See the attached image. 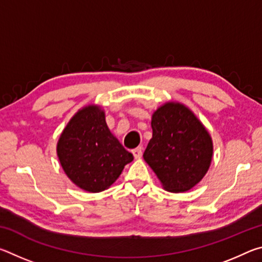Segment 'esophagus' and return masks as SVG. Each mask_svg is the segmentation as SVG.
Listing matches in <instances>:
<instances>
[{
  "instance_id": "esophagus-1",
  "label": "esophagus",
  "mask_w": 262,
  "mask_h": 262,
  "mask_svg": "<svg viewBox=\"0 0 262 262\" xmlns=\"http://www.w3.org/2000/svg\"><path fill=\"white\" fill-rule=\"evenodd\" d=\"M133 155H134V157L136 159H140L142 157V147H139L133 150Z\"/></svg>"
}]
</instances>
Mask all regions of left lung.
<instances>
[{
    "mask_svg": "<svg viewBox=\"0 0 262 262\" xmlns=\"http://www.w3.org/2000/svg\"><path fill=\"white\" fill-rule=\"evenodd\" d=\"M151 128L152 139L143 158L164 189L181 193L193 188L210 166L212 141L209 133L192 111L173 101L155 111Z\"/></svg>",
    "mask_w": 262,
    "mask_h": 262,
    "instance_id": "left-lung-1",
    "label": "left lung"
}]
</instances>
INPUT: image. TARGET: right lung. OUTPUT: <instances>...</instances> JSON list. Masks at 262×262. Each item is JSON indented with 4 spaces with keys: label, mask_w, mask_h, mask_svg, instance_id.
I'll return each instance as SVG.
<instances>
[{
    "label": "right lung",
    "mask_w": 262,
    "mask_h": 262,
    "mask_svg": "<svg viewBox=\"0 0 262 262\" xmlns=\"http://www.w3.org/2000/svg\"><path fill=\"white\" fill-rule=\"evenodd\" d=\"M56 152L68 178L90 193L107 189L134 159L110 132L105 112L97 105L85 106L70 119Z\"/></svg>",
    "instance_id": "add662e5"
}]
</instances>
